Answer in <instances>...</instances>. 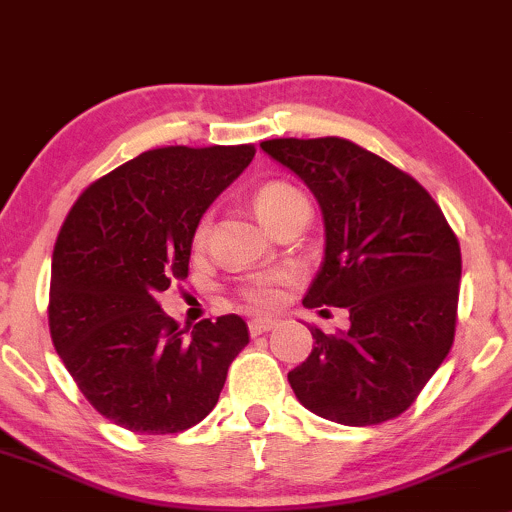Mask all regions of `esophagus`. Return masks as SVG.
<instances>
[{"label":"esophagus","instance_id":"esophagus-1","mask_svg":"<svg viewBox=\"0 0 512 512\" xmlns=\"http://www.w3.org/2000/svg\"><path fill=\"white\" fill-rule=\"evenodd\" d=\"M274 325H276V322L269 320V317H255V320L248 322V330H250L252 337H257V334H264V332L272 330Z\"/></svg>","mask_w":512,"mask_h":512}]
</instances>
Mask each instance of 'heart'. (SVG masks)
<instances>
[{
    "instance_id": "heart-1",
    "label": "heart",
    "mask_w": 512,
    "mask_h": 512,
    "mask_svg": "<svg viewBox=\"0 0 512 512\" xmlns=\"http://www.w3.org/2000/svg\"><path fill=\"white\" fill-rule=\"evenodd\" d=\"M298 195H301V192L293 190V187L286 185V182H269V185L260 187L255 195L257 216H260L264 223H269L281 209L286 207V204L291 202V199H296ZM204 238H207V223H202V226L197 228L195 243L202 245ZM286 284H289V274L286 272H267V274L252 276L240 293H243V301L248 303L250 308L272 310L281 303V298H284Z\"/></svg>"
}]
</instances>
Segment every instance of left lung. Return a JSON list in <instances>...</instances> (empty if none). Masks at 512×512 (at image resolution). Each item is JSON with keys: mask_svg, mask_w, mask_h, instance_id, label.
<instances>
[{"mask_svg": "<svg viewBox=\"0 0 512 512\" xmlns=\"http://www.w3.org/2000/svg\"><path fill=\"white\" fill-rule=\"evenodd\" d=\"M262 151L310 187L325 260L305 308L349 310V330L310 327L315 346L289 373L322 419L373 426L411 407L455 339L462 255L443 211L411 175L339 137L269 139Z\"/></svg>", "mask_w": 512, "mask_h": 512, "instance_id": "8db88e82", "label": "left lung"}]
</instances>
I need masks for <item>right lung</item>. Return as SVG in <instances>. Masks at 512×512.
Here are the masks:
<instances>
[{
	"instance_id": "1",
	"label": "right lung",
	"mask_w": 512,
	"mask_h": 512,
	"mask_svg": "<svg viewBox=\"0 0 512 512\" xmlns=\"http://www.w3.org/2000/svg\"><path fill=\"white\" fill-rule=\"evenodd\" d=\"M255 146H163L88 185L52 252L50 334L98 414L134 433L199 424L250 342L238 315L180 330L156 296L187 279L209 204L250 166Z\"/></svg>"
}]
</instances>
